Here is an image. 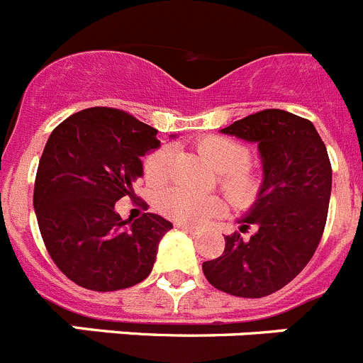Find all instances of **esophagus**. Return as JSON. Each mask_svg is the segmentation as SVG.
I'll return each mask as SVG.
<instances>
[{"instance_id":"1","label":"esophagus","mask_w":363,"mask_h":363,"mask_svg":"<svg viewBox=\"0 0 363 363\" xmlns=\"http://www.w3.org/2000/svg\"><path fill=\"white\" fill-rule=\"evenodd\" d=\"M176 227H178V229H182V230H187V233H191V234L200 233V229H198V227L187 225V223H176Z\"/></svg>"}]
</instances>
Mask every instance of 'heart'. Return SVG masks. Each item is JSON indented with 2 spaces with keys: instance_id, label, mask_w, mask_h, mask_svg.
<instances>
[{
  "instance_id": "obj_1",
  "label": "heart",
  "mask_w": 363,
  "mask_h": 363,
  "mask_svg": "<svg viewBox=\"0 0 363 363\" xmlns=\"http://www.w3.org/2000/svg\"><path fill=\"white\" fill-rule=\"evenodd\" d=\"M196 150L216 169L221 189L234 205L247 207L258 200L264 191L265 174L258 165L247 162L249 150L245 145L233 138L213 134L198 140ZM172 154V147L163 145L147 156L143 162V174L149 184L160 185L169 178ZM156 205L167 218L187 225H203L205 221L220 216L225 211V201L218 194L201 196L176 187L160 192Z\"/></svg>"
}]
</instances>
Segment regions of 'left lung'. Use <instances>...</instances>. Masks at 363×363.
Instances as JSON below:
<instances>
[{
  "instance_id": "left-lung-1",
  "label": "left lung",
  "mask_w": 363,
  "mask_h": 363,
  "mask_svg": "<svg viewBox=\"0 0 363 363\" xmlns=\"http://www.w3.org/2000/svg\"><path fill=\"white\" fill-rule=\"evenodd\" d=\"M223 134L258 143L265 185L240 230L225 236L220 258L203 262L216 289L242 298L277 293L309 264L320 240L331 198L333 169L325 143L306 118L267 108L234 121Z\"/></svg>"
}]
</instances>
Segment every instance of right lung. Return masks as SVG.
Returning a JSON list of instances; mask_svg holds the SVG:
<instances>
[{"mask_svg": "<svg viewBox=\"0 0 363 363\" xmlns=\"http://www.w3.org/2000/svg\"><path fill=\"white\" fill-rule=\"evenodd\" d=\"M156 134L129 112L92 107L62 121L47 140L34 211L50 258L74 284L108 293L133 287L152 271L172 223L152 213L121 220L114 205L133 196L142 158L160 147Z\"/></svg>", "mask_w": 363, "mask_h": 363, "instance_id": "obj_1", "label": "right lung"}]
</instances>
